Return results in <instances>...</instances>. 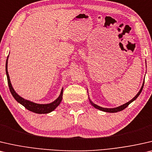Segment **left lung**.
<instances>
[{"label": "left lung", "instance_id": "left-lung-1", "mask_svg": "<svg viewBox=\"0 0 152 152\" xmlns=\"http://www.w3.org/2000/svg\"><path fill=\"white\" fill-rule=\"evenodd\" d=\"M144 83H145V80L143 81L142 85V87H141L140 91H138L137 94H136V95L135 96H134L133 98H132V99L131 100H129V102H126V103H125V104H122V105H121V106L117 107H114V108H104V107H100V106L97 105V104H96L94 103V102H93L92 101H91V100L90 99H89V102H90V103H91V105H92L93 107H94V108L97 109V110H100V111H102V112H109V113H116V112H121V111L123 110L124 109H125L126 107H127L128 105H129V104L130 103H132V102L134 101V100H135L136 99V98H137L138 97V96L140 95V94L141 93V91H142V90L143 86H144Z\"/></svg>", "mask_w": 152, "mask_h": 152}]
</instances>
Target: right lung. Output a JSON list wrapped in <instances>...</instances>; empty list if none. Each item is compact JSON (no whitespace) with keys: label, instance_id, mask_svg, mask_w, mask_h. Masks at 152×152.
<instances>
[{"label":"right lung","instance_id":"add662e5","mask_svg":"<svg viewBox=\"0 0 152 152\" xmlns=\"http://www.w3.org/2000/svg\"><path fill=\"white\" fill-rule=\"evenodd\" d=\"M8 57L7 56V61H6V65H5V71L6 74H7V82L8 85H9V88L11 92L13 97L14 98V99L16 100L17 102L22 104L23 106H24L27 110L29 111H31L36 114H48L54 111L58 106L59 105L61 102L62 101V98H63V88H62L61 94H60L59 96L54 101H53L50 103L48 104H38L36 103V102H31L30 100H26L25 98L20 96L18 94H17L15 90L13 88L11 81H10V76L8 74L7 71V63H8Z\"/></svg>","mask_w":152,"mask_h":152}]
</instances>
